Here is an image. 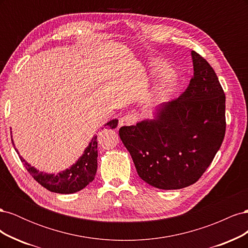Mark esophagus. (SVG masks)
I'll use <instances>...</instances> for the list:
<instances>
[{"label":"esophagus","instance_id":"obj_1","mask_svg":"<svg viewBox=\"0 0 248 248\" xmlns=\"http://www.w3.org/2000/svg\"><path fill=\"white\" fill-rule=\"evenodd\" d=\"M138 121V117L134 114H128L125 115L123 118L120 120V126H128V125H133Z\"/></svg>","mask_w":248,"mask_h":248}]
</instances>
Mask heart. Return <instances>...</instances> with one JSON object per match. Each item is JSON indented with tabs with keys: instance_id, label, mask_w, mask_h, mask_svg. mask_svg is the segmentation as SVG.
Wrapping results in <instances>:
<instances>
[{
	"instance_id": "obj_1",
	"label": "heart",
	"mask_w": 248,
	"mask_h": 248,
	"mask_svg": "<svg viewBox=\"0 0 248 248\" xmlns=\"http://www.w3.org/2000/svg\"><path fill=\"white\" fill-rule=\"evenodd\" d=\"M171 74L170 67L164 62L163 60L159 58H153L150 60L147 65V70L145 72V76L147 78L151 79H162L170 78ZM177 89V84L171 79H168L163 82V84L158 88L156 92L157 98L163 99L166 97L170 96V94L174 93Z\"/></svg>"
}]
</instances>
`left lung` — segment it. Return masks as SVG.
I'll use <instances>...</instances> for the list:
<instances>
[{"label":"left lung","instance_id":"left-lung-1","mask_svg":"<svg viewBox=\"0 0 248 248\" xmlns=\"http://www.w3.org/2000/svg\"><path fill=\"white\" fill-rule=\"evenodd\" d=\"M191 57L193 77L185 92L157 108L154 119L119 130L139 176L159 189L196 183L226 133V95L218 78L198 52Z\"/></svg>","mask_w":248,"mask_h":248}]
</instances>
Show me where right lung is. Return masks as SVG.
<instances>
[{"label": "right lung", "mask_w": 248, "mask_h": 248, "mask_svg": "<svg viewBox=\"0 0 248 248\" xmlns=\"http://www.w3.org/2000/svg\"><path fill=\"white\" fill-rule=\"evenodd\" d=\"M117 125V119L111 120V121L106 124V126H108L111 129L116 128ZM12 144L14 149H16L13 140ZM97 156H98V152H97V136H95L93 137L92 140L90 141L89 146L84 151V154L79 157L78 161L69 169L60 171L56 175L39 171L32 167L31 164H29L20 155L19 158L21 162L24 163L27 170L30 172V175L40 185H42L44 188H46L51 192L68 194L81 190L90 182L93 181L97 171Z\"/></svg>", "instance_id": "1"}]
</instances>
